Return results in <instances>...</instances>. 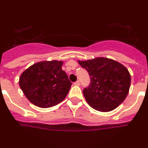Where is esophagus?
Returning <instances> with one entry per match:
<instances>
[{
    "instance_id": "esophagus-1",
    "label": "esophagus",
    "mask_w": 148,
    "mask_h": 148,
    "mask_svg": "<svg viewBox=\"0 0 148 148\" xmlns=\"http://www.w3.org/2000/svg\"><path fill=\"white\" fill-rule=\"evenodd\" d=\"M74 85L75 86H80V81H76L75 83H74Z\"/></svg>"
}]
</instances>
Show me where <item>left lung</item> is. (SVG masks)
I'll use <instances>...</instances> for the list:
<instances>
[{"label":"left lung","mask_w":148,"mask_h":148,"mask_svg":"<svg viewBox=\"0 0 148 148\" xmlns=\"http://www.w3.org/2000/svg\"><path fill=\"white\" fill-rule=\"evenodd\" d=\"M78 63L91 78L89 86L83 91L89 106L99 111L108 112L123 103L131 84V76L126 67L105 57L78 61Z\"/></svg>","instance_id":"8db88e82"}]
</instances>
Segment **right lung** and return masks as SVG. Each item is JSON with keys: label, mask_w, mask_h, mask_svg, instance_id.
Masks as SVG:
<instances>
[{"label": "right lung", "mask_w": 148, "mask_h": 148, "mask_svg": "<svg viewBox=\"0 0 148 148\" xmlns=\"http://www.w3.org/2000/svg\"><path fill=\"white\" fill-rule=\"evenodd\" d=\"M62 61H43L22 72L19 86L30 102L47 108L65 99L72 84L62 69Z\"/></svg>", "instance_id": "add662e5"}]
</instances>
